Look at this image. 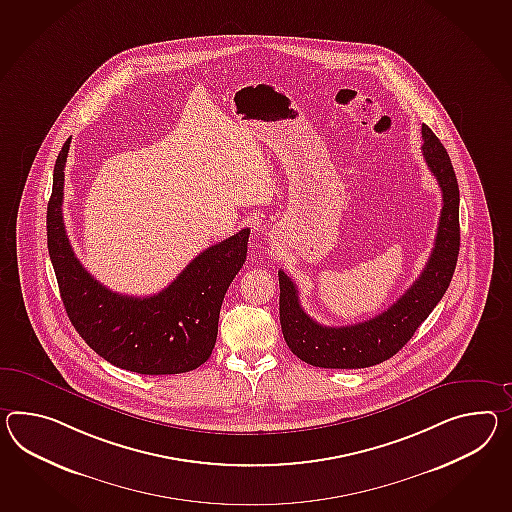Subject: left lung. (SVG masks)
<instances>
[{
    "mask_svg": "<svg viewBox=\"0 0 512 512\" xmlns=\"http://www.w3.org/2000/svg\"><path fill=\"white\" fill-rule=\"evenodd\" d=\"M422 137L425 163L442 190L435 248L424 272L387 311L359 324L327 327L303 311L294 281L279 270L281 329L288 348L301 361L318 368H368L387 361L411 340L446 294L461 246L459 185L448 151L425 124Z\"/></svg>",
    "mask_w": 512,
    "mask_h": 512,
    "instance_id": "1",
    "label": "left lung"
}]
</instances>
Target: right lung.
<instances>
[{
  "label": "right lung",
  "mask_w": 512,
  "mask_h": 512,
  "mask_svg": "<svg viewBox=\"0 0 512 512\" xmlns=\"http://www.w3.org/2000/svg\"><path fill=\"white\" fill-rule=\"evenodd\" d=\"M64 142L53 168L48 250L75 331L105 361L144 375L183 374L211 357L225 292L248 253L250 229L201 251L159 294L135 298L103 287L75 257L63 220Z\"/></svg>",
  "instance_id": "add662e5"
}]
</instances>
